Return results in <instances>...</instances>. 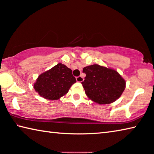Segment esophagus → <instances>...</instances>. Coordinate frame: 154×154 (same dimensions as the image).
Here are the masks:
<instances>
[{"mask_svg":"<svg viewBox=\"0 0 154 154\" xmlns=\"http://www.w3.org/2000/svg\"><path fill=\"white\" fill-rule=\"evenodd\" d=\"M76 80L77 82H82L83 80H84V78L82 76H79V77H76Z\"/></svg>","mask_w":154,"mask_h":154,"instance_id":"esophagus-1","label":"esophagus"}]
</instances>
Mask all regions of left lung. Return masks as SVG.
<instances>
[{"label": "left lung", "instance_id": "8db88e82", "mask_svg": "<svg viewBox=\"0 0 154 154\" xmlns=\"http://www.w3.org/2000/svg\"><path fill=\"white\" fill-rule=\"evenodd\" d=\"M86 76L82 82L85 94L100 105L110 104L120 97L126 88V82L116 70L98 64L84 67Z\"/></svg>", "mask_w": 154, "mask_h": 154}]
</instances>
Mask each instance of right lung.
<instances>
[{"label":"right lung","instance_id":"add662e5","mask_svg":"<svg viewBox=\"0 0 154 154\" xmlns=\"http://www.w3.org/2000/svg\"><path fill=\"white\" fill-rule=\"evenodd\" d=\"M75 82L72 70L58 63L38 77L34 88L43 98L54 100L66 94Z\"/></svg>","mask_w":154,"mask_h":154}]
</instances>
